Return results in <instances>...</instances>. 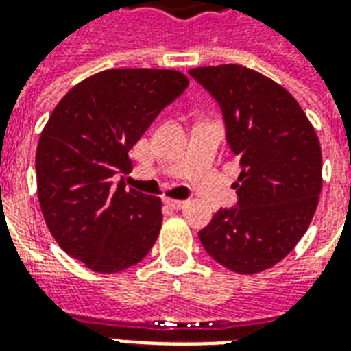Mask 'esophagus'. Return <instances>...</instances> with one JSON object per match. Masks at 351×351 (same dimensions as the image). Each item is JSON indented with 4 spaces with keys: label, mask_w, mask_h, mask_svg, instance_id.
Returning <instances> with one entry per match:
<instances>
[{
    "label": "esophagus",
    "mask_w": 351,
    "mask_h": 351,
    "mask_svg": "<svg viewBox=\"0 0 351 351\" xmlns=\"http://www.w3.org/2000/svg\"><path fill=\"white\" fill-rule=\"evenodd\" d=\"M163 203L167 206H171V208H175V210H180V208H184V206L188 205V201H180V199H165Z\"/></svg>",
    "instance_id": "34e87169"
}]
</instances>
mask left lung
Listing matches in <instances>:
<instances>
[{"label": "left lung", "mask_w": 351, "mask_h": 351, "mask_svg": "<svg viewBox=\"0 0 351 351\" xmlns=\"http://www.w3.org/2000/svg\"><path fill=\"white\" fill-rule=\"evenodd\" d=\"M190 75L218 101L229 148L241 160L239 201L199 231L208 256L239 274L267 271L306 233L322 191V148L286 88L243 65Z\"/></svg>", "instance_id": "1"}]
</instances>
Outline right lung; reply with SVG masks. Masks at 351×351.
Returning a JSON list of instances; mask_svg holds the SVG:
<instances>
[{"label": "right lung", "instance_id": "1", "mask_svg": "<svg viewBox=\"0 0 351 351\" xmlns=\"http://www.w3.org/2000/svg\"><path fill=\"white\" fill-rule=\"evenodd\" d=\"M173 69H108L65 93L35 154L37 195L60 248L103 274L137 265L161 229V199L125 190L130 152L188 88Z\"/></svg>", "mask_w": 351, "mask_h": 351}]
</instances>
